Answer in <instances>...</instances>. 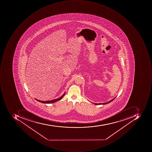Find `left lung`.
Masks as SVG:
<instances>
[{"label": "left lung", "instance_id": "left-lung-1", "mask_svg": "<svg viewBox=\"0 0 152 152\" xmlns=\"http://www.w3.org/2000/svg\"><path fill=\"white\" fill-rule=\"evenodd\" d=\"M115 97L114 98V99H111V100H110V101H109V102H107V103H99V104L94 103V104H97V105H98V104H107L109 103H110V102H111V101H113V100H114V99H115Z\"/></svg>", "mask_w": 152, "mask_h": 152}]
</instances>
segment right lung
<instances>
[{
	"instance_id": "right-lung-1",
	"label": "right lung",
	"mask_w": 152,
	"mask_h": 152,
	"mask_svg": "<svg viewBox=\"0 0 152 152\" xmlns=\"http://www.w3.org/2000/svg\"><path fill=\"white\" fill-rule=\"evenodd\" d=\"M65 93L62 95L61 97L57 99H53V100H49V101H41V100H38V99H35L36 100H37V101H39L40 102L42 103H45V104H50V103H53L56 102L57 101H58V100H60V99H62L63 98V97L64 96Z\"/></svg>"
}]
</instances>
